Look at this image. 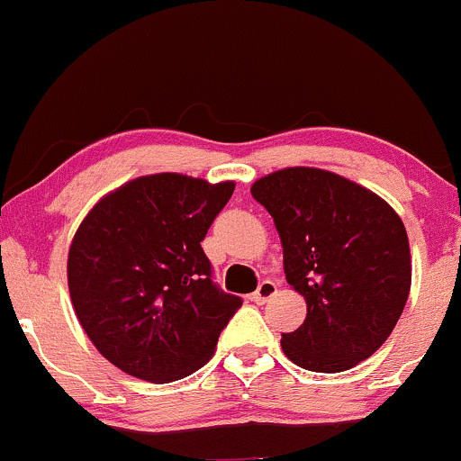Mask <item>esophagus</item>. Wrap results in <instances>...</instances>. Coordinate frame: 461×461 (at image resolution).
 Here are the masks:
<instances>
[{"mask_svg":"<svg viewBox=\"0 0 461 461\" xmlns=\"http://www.w3.org/2000/svg\"><path fill=\"white\" fill-rule=\"evenodd\" d=\"M275 293H277V285H275V282H271V279H264V282L258 285L256 293L251 294V301L253 303L262 305V303H267V301L271 299Z\"/></svg>","mask_w":461,"mask_h":461,"instance_id":"1","label":"esophagus"}]
</instances>
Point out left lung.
Returning a JSON list of instances; mask_svg holds the SVG:
<instances>
[{"label":"left lung","mask_w":461,"mask_h":461,"mask_svg":"<svg viewBox=\"0 0 461 461\" xmlns=\"http://www.w3.org/2000/svg\"><path fill=\"white\" fill-rule=\"evenodd\" d=\"M273 216L288 284L308 316L282 333V348L314 373H340L373 356L393 333L411 284L407 231L382 197L322 168L293 167L258 179Z\"/></svg>","instance_id":"1"}]
</instances>
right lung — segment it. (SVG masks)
I'll return each mask as SVG.
<instances>
[{
  "label": "right lung",
  "instance_id": "1",
  "mask_svg": "<svg viewBox=\"0 0 461 461\" xmlns=\"http://www.w3.org/2000/svg\"><path fill=\"white\" fill-rule=\"evenodd\" d=\"M234 182L158 173L105 194L68 249V293L97 351L131 377L168 384L212 357L242 305L201 249Z\"/></svg>",
  "mask_w": 461,
  "mask_h": 461
}]
</instances>
